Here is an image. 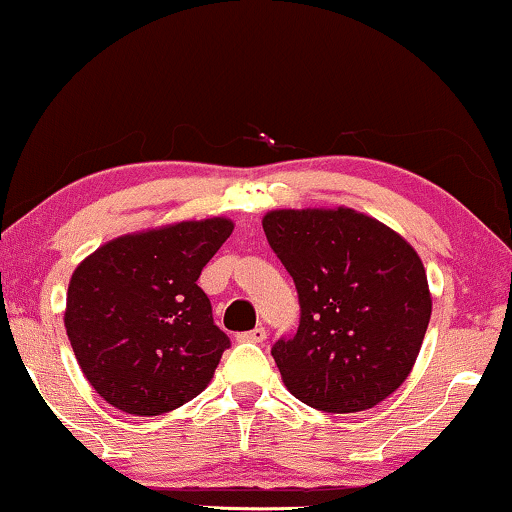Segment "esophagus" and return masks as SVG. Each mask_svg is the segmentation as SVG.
<instances>
[{
	"mask_svg": "<svg viewBox=\"0 0 512 512\" xmlns=\"http://www.w3.org/2000/svg\"><path fill=\"white\" fill-rule=\"evenodd\" d=\"M236 338H239L241 343H262L264 338H266V329L264 327H255V329H250V331H243V334H239Z\"/></svg>",
	"mask_w": 512,
	"mask_h": 512,
	"instance_id": "esophagus-1",
	"label": "esophagus"
}]
</instances>
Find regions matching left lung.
Segmentation results:
<instances>
[{
    "instance_id": "left-lung-1",
    "label": "left lung",
    "mask_w": 512,
    "mask_h": 512,
    "mask_svg": "<svg viewBox=\"0 0 512 512\" xmlns=\"http://www.w3.org/2000/svg\"><path fill=\"white\" fill-rule=\"evenodd\" d=\"M266 241L299 292L301 320L271 355L290 394L325 413H359L397 392L431 318L415 248L355 208H278Z\"/></svg>"
}]
</instances>
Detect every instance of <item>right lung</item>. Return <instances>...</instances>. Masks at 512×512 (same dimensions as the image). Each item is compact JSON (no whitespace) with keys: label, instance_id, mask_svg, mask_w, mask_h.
Returning <instances> with one entry per match:
<instances>
[{"label":"right lung","instance_id":"right-lung-1","mask_svg":"<svg viewBox=\"0 0 512 512\" xmlns=\"http://www.w3.org/2000/svg\"><path fill=\"white\" fill-rule=\"evenodd\" d=\"M232 229L229 218L143 229L71 273L64 327L83 376L113 408L162 415L211 383L229 338L197 280Z\"/></svg>","mask_w":512,"mask_h":512}]
</instances>
